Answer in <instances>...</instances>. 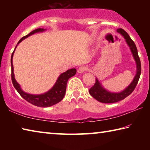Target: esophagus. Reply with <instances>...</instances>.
<instances>
[{"label": "esophagus", "instance_id": "obj_1", "mask_svg": "<svg viewBox=\"0 0 150 150\" xmlns=\"http://www.w3.org/2000/svg\"><path fill=\"white\" fill-rule=\"evenodd\" d=\"M86 70H87V67H85V66H81V67L78 69L77 72L79 73H84Z\"/></svg>", "mask_w": 150, "mask_h": 150}]
</instances>
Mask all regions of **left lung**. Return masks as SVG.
I'll use <instances>...</instances> for the list:
<instances>
[{
	"mask_svg": "<svg viewBox=\"0 0 150 150\" xmlns=\"http://www.w3.org/2000/svg\"><path fill=\"white\" fill-rule=\"evenodd\" d=\"M117 32L120 33L124 38L127 44L130 47L132 54L133 57L136 63V75L130 85L126 88L123 91H121L120 93H111L106 91L105 88H104L102 87L99 81L96 79L95 85L89 89V93L96 100L103 103H114L118 102V101L124 99L127 96L130 95L133 92L134 88H136L137 84H138L141 74V63L138 56V50H137L136 44H134L131 38L129 36L128 33L124 31L123 29L119 28L117 30Z\"/></svg>",
	"mask_w": 150,
	"mask_h": 150,
	"instance_id": "left-lung-1",
	"label": "left lung"
}]
</instances>
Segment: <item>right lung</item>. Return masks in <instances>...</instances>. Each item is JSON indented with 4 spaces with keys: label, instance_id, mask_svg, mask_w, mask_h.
I'll return each mask as SVG.
<instances>
[{
    "label": "right lung",
    "instance_id": "1",
    "mask_svg": "<svg viewBox=\"0 0 150 150\" xmlns=\"http://www.w3.org/2000/svg\"><path fill=\"white\" fill-rule=\"evenodd\" d=\"M44 31H45V29L43 28H38L33 30L32 32L29 33L28 35L22 37L19 40V42H18V44L21 42L24 39L30 36V35L34 34L35 33L42 32ZM14 52V51L12 52L11 55V78L12 84H13L14 88H16L20 96L28 103L36 106H39V107H49V106H53L60 102L65 96L68 79L76 74L77 70L75 69H71L67 70V71L62 73L59 75V77H58L54 87L51 88L50 91H48L47 92L42 94V95H30V94L24 92L21 89L20 85L16 82L14 78V68L13 64H12V57H13Z\"/></svg>",
    "mask_w": 150,
    "mask_h": 150
}]
</instances>
